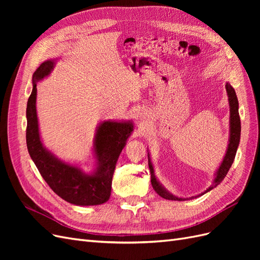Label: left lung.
Returning <instances> with one entry per match:
<instances>
[{
  "instance_id": "obj_1",
  "label": "left lung",
  "mask_w": 260,
  "mask_h": 260,
  "mask_svg": "<svg viewBox=\"0 0 260 260\" xmlns=\"http://www.w3.org/2000/svg\"><path fill=\"white\" fill-rule=\"evenodd\" d=\"M225 89L228 93V98H229V105H230V139H229V145H228V149L224 158L220 165L219 169L216 172V178L214 179V182H212V185H210L207 190L204 192L203 194H205L206 192L212 190V188L216 187L220 182L224 179L226 176L228 171L231 168L233 160L235 158V154H237V149L240 144V138H241V120H240V115H239V101L237 98V94H235L234 89L232 88V85L230 83L225 84ZM148 167L149 170H151V183L152 186L155 190V192L161 196L165 200H170V201H185L184 199H179L177 196L172 195L168 191H166L158 181H157L155 174H154V168L151 159H149L148 156Z\"/></svg>"
}]
</instances>
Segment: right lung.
I'll use <instances>...</instances> for the list:
<instances>
[{
	"label": "right lung",
	"mask_w": 260,
	"mask_h": 260,
	"mask_svg": "<svg viewBox=\"0 0 260 260\" xmlns=\"http://www.w3.org/2000/svg\"><path fill=\"white\" fill-rule=\"evenodd\" d=\"M54 64V60L42 62L32 76L34 88L26 111L28 152L45 182L59 198L74 205H100L107 202L111 196L116 162L133 131V124L130 121L108 120L99 125L94 139L98 166L92 174H84L79 167L72 166L55 157L40 140L36 108L37 82L50 75Z\"/></svg>",
	"instance_id": "add662e5"
}]
</instances>
